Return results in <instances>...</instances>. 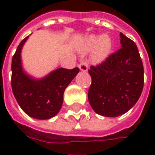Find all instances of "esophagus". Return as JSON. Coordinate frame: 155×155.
I'll list each match as a JSON object with an SVG mask.
<instances>
[{
  "mask_svg": "<svg viewBox=\"0 0 155 155\" xmlns=\"http://www.w3.org/2000/svg\"><path fill=\"white\" fill-rule=\"evenodd\" d=\"M79 68H80V70H81V71H83V72H85V71H88V65H87V63L85 62L84 61H82L79 64Z\"/></svg>",
  "mask_w": 155,
  "mask_h": 155,
  "instance_id": "34e87169",
  "label": "esophagus"
}]
</instances>
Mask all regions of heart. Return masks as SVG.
<instances>
[{"instance_id": "b5f03b06", "label": "heart", "mask_w": 155, "mask_h": 155, "mask_svg": "<svg viewBox=\"0 0 155 155\" xmlns=\"http://www.w3.org/2000/svg\"><path fill=\"white\" fill-rule=\"evenodd\" d=\"M113 47L112 39L107 34L104 35H87L83 39L79 46V50L81 51H89L93 49L91 59L94 63H101L109 56Z\"/></svg>"}]
</instances>
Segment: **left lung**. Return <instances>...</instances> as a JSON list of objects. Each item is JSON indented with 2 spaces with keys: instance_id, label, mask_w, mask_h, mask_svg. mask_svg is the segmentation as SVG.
Here are the masks:
<instances>
[{
  "instance_id": "obj_1",
  "label": "left lung",
  "mask_w": 155,
  "mask_h": 155,
  "mask_svg": "<svg viewBox=\"0 0 155 155\" xmlns=\"http://www.w3.org/2000/svg\"><path fill=\"white\" fill-rule=\"evenodd\" d=\"M121 48L89 70L92 82L88 100L95 113L105 117L125 114L143 88V66L136 45L120 33Z\"/></svg>"
}]
</instances>
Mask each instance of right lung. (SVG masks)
<instances>
[{
  "label": "right lung",
  "mask_w": 155,
  "mask_h": 155,
  "mask_svg": "<svg viewBox=\"0 0 155 155\" xmlns=\"http://www.w3.org/2000/svg\"><path fill=\"white\" fill-rule=\"evenodd\" d=\"M28 37L20 43L12 58V92L25 114L37 120H48L59 113L64 90L80 69L59 68L41 79L33 78L23 70L21 55Z\"/></svg>",
  "instance_id": "add662e5"
}]
</instances>
